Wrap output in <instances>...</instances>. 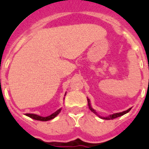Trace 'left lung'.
Returning a JSON list of instances; mask_svg holds the SVG:
<instances>
[{"label": "left lung", "mask_w": 149, "mask_h": 149, "mask_svg": "<svg viewBox=\"0 0 149 149\" xmlns=\"http://www.w3.org/2000/svg\"><path fill=\"white\" fill-rule=\"evenodd\" d=\"M87 101H88V105H89V109H90V110H92V111H93V113H96L95 111V110H93V109L92 108V107H91L90 103H89V101H89V98H87ZM131 108L128 109V110H125V111L122 112V113H114V114H113V115H110V116H108V117H101V118H102V119H107V120H110V119H116V118H117V117H119V116H123V115H125V113H128V112L130 111V110H131Z\"/></svg>", "instance_id": "1"}]
</instances>
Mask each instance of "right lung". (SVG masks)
<instances>
[{
  "mask_svg": "<svg viewBox=\"0 0 149 149\" xmlns=\"http://www.w3.org/2000/svg\"><path fill=\"white\" fill-rule=\"evenodd\" d=\"M60 110H61V109H59L58 110H56V112H54V113H52L51 115L48 116H46V117H42V116H38L36 115V114H30V113H26L25 115L27 116H29L30 118H31V119H35V120H39V121H48V120H51V119H54V118H55V117L56 116L58 115L59 113H60Z\"/></svg>",
  "mask_w": 149,
  "mask_h": 149,
  "instance_id": "obj_1",
  "label": "right lung"
}]
</instances>
